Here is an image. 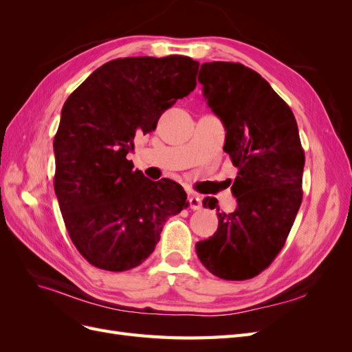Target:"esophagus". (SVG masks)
Returning a JSON list of instances; mask_svg holds the SVG:
<instances>
[{
    "label": "esophagus",
    "mask_w": 352,
    "mask_h": 352,
    "mask_svg": "<svg viewBox=\"0 0 352 352\" xmlns=\"http://www.w3.org/2000/svg\"><path fill=\"white\" fill-rule=\"evenodd\" d=\"M188 201H189V207L192 208V210H199V208L202 207L201 198H199V195H197V194H190Z\"/></svg>",
    "instance_id": "1"
}]
</instances>
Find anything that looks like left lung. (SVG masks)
I'll use <instances>...</instances> for the list:
<instances>
[{"mask_svg":"<svg viewBox=\"0 0 352 352\" xmlns=\"http://www.w3.org/2000/svg\"><path fill=\"white\" fill-rule=\"evenodd\" d=\"M198 80L226 129L238 207L226 214L216 198H204L206 208H217L219 228L197 242V255L220 279H251L280 252L301 206L305 155L296 120L269 82L241 63H204Z\"/></svg>","mask_w":352,"mask_h":352,"instance_id":"1","label":"left lung"}]
</instances>
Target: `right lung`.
<instances>
[{
	"mask_svg": "<svg viewBox=\"0 0 352 352\" xmlns=\"http://www.w3.org/2000/svg\"><path fill=\"white\" fill-rule=\"evenodd\" d=\"M185 56L105 63L66 100L54 138V190L74 247L92 265L124 272L154 251L168 217L189 204L175 180L158 182L126 155L167 109L197 87Z\"/></svg>",
	"mask_w": 352,
	"mask_h": 352,
	"instance_id": "right-lung-1",
	"label": "right lung"
}]
</instances>
